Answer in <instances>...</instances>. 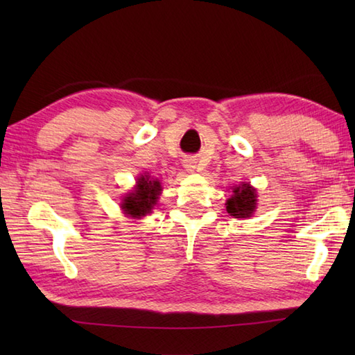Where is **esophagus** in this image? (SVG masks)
<instances>
[{
    "label": "esophagus",
    "mask_w": 355,
    "mask_h": 355,
    "mask_svg": "<svg viewBox=\"0 0 355 355\" xmlns=\"http://www.w3.org/2000/svg\"><path fill=\"white\" fill-rule=\"evenodd\" d=\"M184 168L187 171H193L197 166H195V162H192V160H184Z\"/></svg>",
    "instance_id": "esophagus-1"
}]
</instances>
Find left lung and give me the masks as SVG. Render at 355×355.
<instances>
[{"label":"left lung","instance_id":"1","mask_svg":"<svg viewBox=\"0 0 355 355\" xmlns=\"http://www.w3.org/2000/svg\"><path fill=\"white\" fill-rule=\"evenodd\" d=\"M233 195L225 202L227 212L235 218L252 216L256 209V192L247 183L233 187Z\"/></svg>","mask_w":355,"mask_h":355}]
</instances>
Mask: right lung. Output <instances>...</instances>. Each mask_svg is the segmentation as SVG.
<instances>
[{
	"label": "right lung",
	"mask_w": 355,
	"mask_h": 355,
	"mask_svg": "<svg viewBox=\"0 0 355 355\" xmlns=\"http://www.w3.org/2000/svg\"><path fill=\"white\" fill-rule=\"evenodd\" d=\"M158 192H160V183L149 180L148 175H143L139 178L135 191L123 198L122 207L131 216L146 215L155 205Z\"/></svg>",
	"instance_id": "obj_1"
}]
</instances>
